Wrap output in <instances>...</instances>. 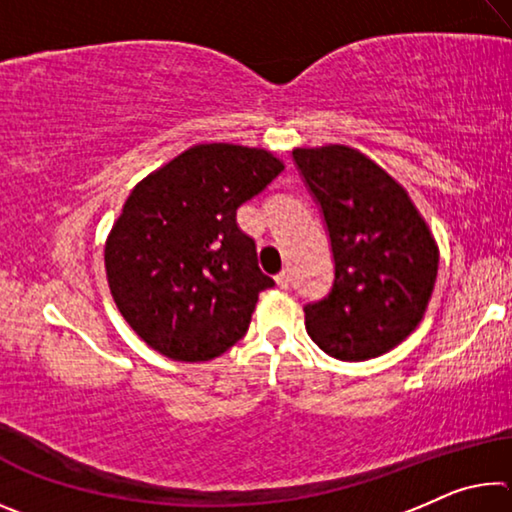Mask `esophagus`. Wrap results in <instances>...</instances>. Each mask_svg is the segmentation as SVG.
<instances>
[{"label":"esophagus","instance_id":"obj_1","mask_svg":"<svg viewBox=\"0 0 512 512\" xmlns=\"http://www.w3.org/2000/svg\"><path fill=\"white\" fill-rule=\"evenodd\" d=\"M275 282H277V287H280V289H289L291 287L289 271H282L280 275H275Z\"/></svg>","mask_w":512,"mask_h":512}]
</instances>
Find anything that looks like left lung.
Segmentation results:
<instances>
[{"mask_svg": "<svg viewBox=\"0 0 512 512\" xmlns=\"http://www.w3.org/2000/svg\"><path fill=\"white\" fill-rule=\"evenodd\" d=\"M293 162L334 259L332 289L305 305L307 334L334 359H375L420 325L438 275L436 241L406 189L357 149H296Z\"/></svg>", "mask_w": 512, "mask_h": 512, "instance_id": "left-lung-1", "label": "left lung"}]
</instances>
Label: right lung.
<instances>
[{
	"mask_svg": "<svg viewBox=\"0 0 512 512\" xmlns=\"http://www.w3.org/2000/svg\"><path fill=\"white\" fill-rule=\"evenodd\" d=\"M284 164L264 149L198 144L126 198L106 241L110 293L142 341L173 361H210L248 332L259 293L255 241L237 207Z\"/></svg>",
	"mask_w": 512,
	"mask_h": 512,
	"instance_id": "add662e5",
	"label": "right lung"
}]
</instances>
